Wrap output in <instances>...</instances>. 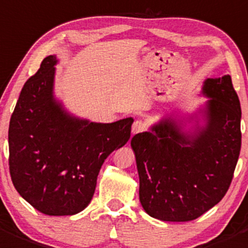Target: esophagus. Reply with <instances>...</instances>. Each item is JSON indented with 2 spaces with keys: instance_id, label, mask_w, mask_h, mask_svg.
<instances>
[{
  "instance_id": "34e87169",
  "label": "esophagus",
  "mask_w": 248,
  "mask_h": 248,
  "mask_svg": "<svg viewBox=\"0 0 248 248\" xmlns=\"http://www.w3.org/2000/svg\"><path fill=\"white\" fill-rule=\"evenodd\" d=\"M145 128H146L145 124H144L143 121H140V120H137V121H134L133 124H132V133L133 134L140 133V132L145 131Z\"/></svg>"
}]
</instances>
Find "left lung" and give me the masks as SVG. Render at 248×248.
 I'll use <instances>...</instances> for the list:
<instances>
[{
    "label": "left lung",
    "instance_id": "obj_1",
    "mask_svg": "<svg viewBox=\"0 0 248 248\" xmlns=\"http://www.w3.org/2000/svg\"><path fill=\"white\" fill-rule=\"evenodd\" d=\"M201 94L208 100L195 114L168 115L131 140L139 200L158 220L196 219L224 198L232 183L241 149V108L230 75L206 78Z\"/></svg>",
    "mask_w": 248,
    "mask_h": 248
}]
</instances>
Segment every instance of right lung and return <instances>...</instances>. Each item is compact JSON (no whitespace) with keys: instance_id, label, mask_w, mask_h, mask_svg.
Here are the masks:
<instances>
[{"instance_id":"obj_1","label":"right lung","mask_w":248,"mask_h":248,"mask_svg":"<svg viewBox=\"0 0 248 248\" xmlns=\"http://www.w3.org/2000/svg\"><path fill=\"white\" fill-rule=\"evenodd\" d=\"M55 55L24 85L9 122V172L21 198L47 216L90 205L105 158L128 141L132 117L111 124L70 114L54 95Z\"/></svg>"}]
</instances>
